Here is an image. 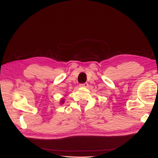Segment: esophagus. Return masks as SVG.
<instances>
[{"mask_svg": "<svg viewBox=\"0 0 158 158\" xmlns=\"http://www.w3.org/2000/svg\"><path fill=\"white\" fill-rule=\"evenodd\" d=\"M80 86H82V87H87L88 86V83H81L79 85Z\"/></svg>", "mask_w": 158, "mask_h": 158, "instance_id": "34e87169", "label": "esophagus"}]
</instances>
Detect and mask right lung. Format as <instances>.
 <instances>
[{
  "label": "right lung",
  "mask_w": 158,
  "mask_h": 158,
  "mask_svg": "<svg viewBox=\"0 0 158 158\" xmlns=\"http://www.w3.org/2000/svg\"><path fill=\"white\" fill-rule=\"evenodd\" d=\"M61 103H62H62H64V100H62V101H61Z\"/></svg>",
  "instance_id": "right-lung-1"
}]
</instances>
